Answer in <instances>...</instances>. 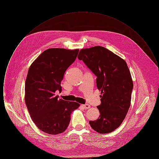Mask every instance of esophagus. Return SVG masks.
Returning <instances> with one entry per match:
<instances>
[{
  "label": "esophagus",
  "mask_w": 159,
  "mask_h": 159,
  "mask_svg": "<svg viewBox=\"0 0 159 159\" xmlns=\"http://www.w3.org/2000/svg\"><path fill=\"white\" fill-rule=\"evenodd\" d=\"M83 107L84 108H85V109H89V108H90L91 106H90V105H89V104H86L83 105Z\"/></svg>",
  "instance_id": "obj_1"
}]
</instances>
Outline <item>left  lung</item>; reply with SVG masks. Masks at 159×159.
Masks as SVG:
<instances>
[{
  "mask_svg": "<svg viewBox=\"0 0 159 159\" xmlns=\"http://www.w3.org/2000/svg\"><path fill=\"white\" fill-rule=\"evenodd\" d=\"M82 60L97 76V86L101 91L100 115L89 121L91 128L99 134H108L119 128L130 106L133 82L126 61L105 48L97 46L80 51Z\"/></svg>",
  "mask_w": 159,
  "mask_h": 159,
  "instance_id": "8db88e82",
  "label": "left lung"
}]
</instances>
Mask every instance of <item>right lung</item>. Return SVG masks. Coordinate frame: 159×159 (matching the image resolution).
Here are the masks:
<instances>
[{"label": "right lung", "mask_w": 159, "mask_h": 159, "mask_svg": "<svg viewBox=\"0 0 159 159\" xmlns=\"http://www.w3.org/2000/svg\"><path fill=\"white\" fill-rule=\"evenodd\" d=\"M79 49L50 48L41 53L29 69L25 101L31 120L42 131L58 135L68 128L71 114L80 104L58 99L64 73L75 61Z\"/></svg>", "instance_id": "obj_1"}]
</instances>
